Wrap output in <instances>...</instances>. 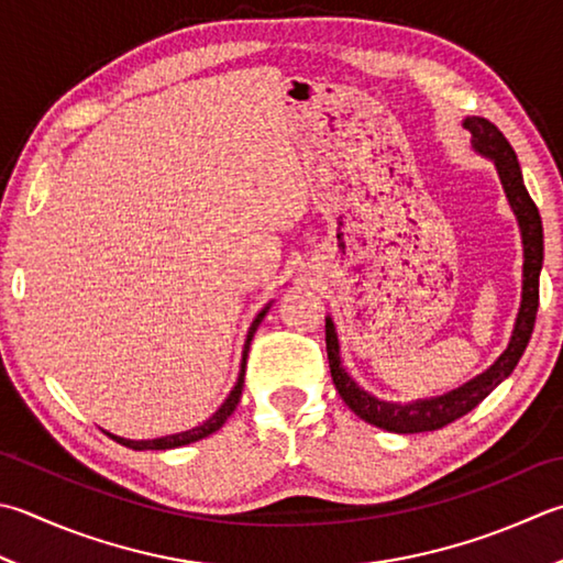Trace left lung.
Returning a JSON list of instances; mask_svg holds the SVG:
<instances>
[{"label":"left lung","mask_w":563,"mask_h":563,"mask_svg":"<svg viewBox=\"0 0 563 563\" xmlns=\"http://www.w3.org/2000/svg\"><path fill=\"white\" fill-rule=\"evenodd\" d=\"M464 126L471 131L473 146H476L483 156H488L495 163V168H498L505 195H508L512 212L517 214V222H520V229H522V244H525L522 307H520V314H517L510 346L505 349V354L495 361L483 376L461 385L459 390L439 395V398H432V400H417L410 405L385 402V400L373 398V395L361 390L358 385L349 378V373L341 368L334 324L332 319L327 317L324 334H327L329 371H332V380L336 385L341 400H344L349 405V410L358 415L363 422L380 427L385 432H395V434L434 432V429H442L451 422H456L459 417L468 415L473 407L486 400L488 395L515 371L517 361L522 358L527 344H530V336L534 329L537 307H539V271H542V261H544L542 217H539V209L530 197V192H527L520 163H517L510 141L503 136V131L495 126L493 121L483 117L466 119Z\"/></svg>","instance_id":"left-lung-1"}]
</instances>
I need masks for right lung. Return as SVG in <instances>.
I'll list each match as a JSON object with an SVG mask.
<instances>
[{
	"label": "right lung",
	"instance_id": "obj_1",
	"mask_svg": "<svg viewBox=\"0 0 563 563\" xmlns=\"http://www.w3.org/2000/svg\"><path fill=\"white\" fill-rule=\"evenodd\" d=\"M266 310H268V307H266ZM266 310H263L256 319H253V324L249 329V336H246V344H244V361H241V373H239V380L234 385V390L229 393V398L224 400V405L219 407V410L212 417H209L205 424L195 427V429H187V432H180V434H170V437H163V439H148V442H134V439H121V437H114V434H109V437H112L114 442H119L121 446H129V449H134V451H143V449H175V446H185V444L200 442V439H205L209 434H214L217 429L229 420L231 412L236 410V405L241 400V390H244V373H246L249 346H251L253 334H256V329L261 324V319L266 317Z\"/></svg>",
	"mask_w": 563,
	"mask_h": 563
}]
</instances>
